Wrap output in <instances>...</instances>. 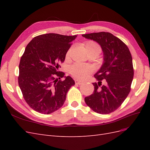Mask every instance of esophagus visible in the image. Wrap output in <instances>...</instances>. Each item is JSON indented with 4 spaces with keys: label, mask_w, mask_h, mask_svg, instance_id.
<instances>
[{
    "label": "esophagus",
    "mask_w": 150,
    "mask_h": 150,
    "mask_svg": "<svg viewBox=\"0 0 150 150\" xmlns=\"http://www.w3.org/2000/svg\"><path fill=\"white\" fill-rule=\"evenodd\" d=\"M75 83H76V84L81 85V84H82L83 83V81H79V80H76V81H75Z\"/></svg>",
    "instance_id": "34e87169"
}]
</instances>
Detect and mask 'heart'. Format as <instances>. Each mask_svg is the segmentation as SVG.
<instances>
[{"mask_svg":"<svg viewBox=\"0 0 150 150\" xmlns=\"http://www.w3.org/2000/svg\"><path fill=\"white\" fill-rule=\"evenodd\" d=\"M86 48L87 49H97L101 51L100 47L96 42L93 41H89L86 44ZM93 71V67L89 64H84L81 63H75L72 65L69 68V72L72 76L74 78L84 80L89 76Z\"/></svg>","mask_w":150,"mask_h":150,"instance_id":"1","label":"heart"}]
</instances>
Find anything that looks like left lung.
Here are the masks:
<instances>
[{
	"label": "left lung",
	"instance_id": "1",
	"mask_svg": "<svg viewBox=\"0 0 150 150\" xmlns=\"http://www.w3.org/2000/svg\"><path fill=\"white\" fill-rule=\"evenodd\" d=\"M94 40L103 52V64L94 75L98 83H93L94 91L86 97V104L99 114L106 115L116 110L128 96L134 76L133 59L128 47L114 35L101 32L83 34ZM103 80L105 83L101 85Z\"/></svg>",
	"mask_w": 150,
	"mask_h": 150
}]
</instances>
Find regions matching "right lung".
<instances>
[{"mask_svg":"<svg viewBox=\"0 0 150 150\" xmlns=\"http://www.w3.org/2000/svg\"><path fill=\"white\" fill-rule=\"evenodd\" d=\"M76 37L42 34L33 38L26 46L19 66L18 83L25 101L34 111L49 115L64 104L67 93L75 82L71 77L58 71L61 67L59 63L64 62ZM63 77L65 79L62 81Z\"/></svg>","mask_w":150,"mask_h":150,"instance_id":"obj_1","label":"right lung"}]
</instances>
